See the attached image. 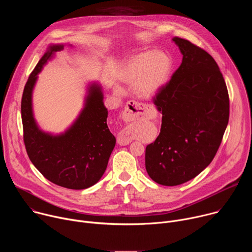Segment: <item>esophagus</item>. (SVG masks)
<instances>
[{"label":"esophagus","mask_w":252,"mask_h":252,"mask_svg":"<svg viewBox=\"0 0 252 252\" xmlns=\"http://www.w3.org/2000/svg\"><path fill=\"white\" fill-rule=\"evenodd\" d=\"M150 117V110L146 104L138 103L134 100H130L126 105L123 114L125 122H135L141 119ZM131 141V135L127 128L122 130L118 135V143L121 146H126Z\"/></svg>","instance_id":"obj_1"}]
</instances>
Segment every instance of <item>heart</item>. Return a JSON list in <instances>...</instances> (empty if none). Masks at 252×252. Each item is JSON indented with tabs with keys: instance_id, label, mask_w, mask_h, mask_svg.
<instances>
[{
	"instance_id": "b5f03b06",
	"label": "heart",
	"mask_w": 252,
	"mask_h": 252,
	"mask_svg": "<svg viewBox=\"0 0 252 252\" xmlns=\"http://www.w3.org/2000/svg\"><path fill=\"white\" fill-rule=\"evenodd\" d=\"M171 66V60L164 53L143 52L129 60L125 69L124 80L133 85V90L138 95L151 97L165 85Z\"/></svg>"
}]
</instances>
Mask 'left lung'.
Listing matches in <instances>:
<instances>
[{"instance_id":"left-lung-1","label":"left lung","mask_w":252,"mask_h":252,"mask_svg":"<svg viewBox=\"0 0 252 252\" xmlns=\"http://www.w3.org/2000/svg\"><path fill=\"white\" fill-rule=\"evenodd\" d=\"M183 63L156 94L160 132L146 148V169L158 185L173 187L199 174L214 158L229 120V96L214 59L174 37Z\"/></svg>"}]
</instances>
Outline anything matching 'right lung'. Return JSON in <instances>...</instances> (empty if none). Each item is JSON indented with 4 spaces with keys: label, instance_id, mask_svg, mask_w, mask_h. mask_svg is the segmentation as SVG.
Here are the masks:
<instances>
[{
    "label": "right lung",
    "instance_id": "1",
    "mask_svg": "<svg viewBox=\"0 0 252 252\" xmlns=\"http://www.w3.org/2000/svg\"><path fill=\"white\" fill-rule=\"evenodd\" d=\"M63 47L50 46L26 83L21 102L24 143L32 164L50 182L69 189H85L99 181L116 146V137L106 124L107 110L100 88L91 87L85 109L62 135L41 131L32 112V91L37 75L53 53Z\"/></svg>",
    "mask_w": 252,
    "mask_h": 252
}]
</instances>
